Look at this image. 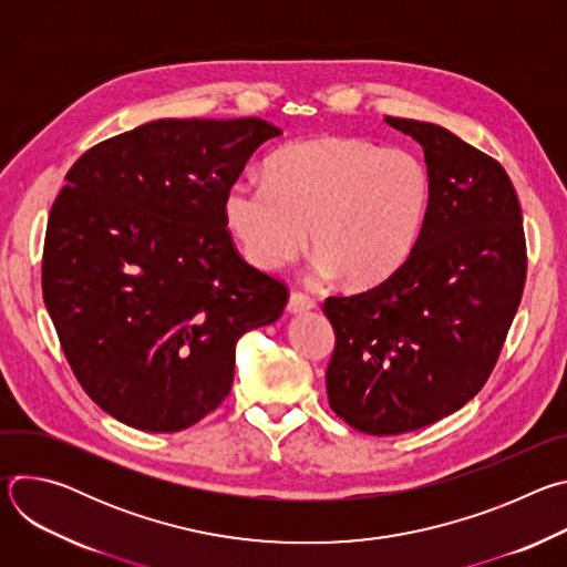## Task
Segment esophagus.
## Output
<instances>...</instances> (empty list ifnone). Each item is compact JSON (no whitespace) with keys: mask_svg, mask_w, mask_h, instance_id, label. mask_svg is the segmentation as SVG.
Returning <instances> with one entry per match:
<instances>
[{"mask_svg":"<svg viewBox=\"0 0 567 567\" xmlns=\"http://www.w3.org/2000/svg\"><path fill=\"white\" fill-rule=\"evenodd\" d=\"M316 307V300L302 291H291L289 293V302H287V309L291 313H302V311H309Z\"/></svg>","mask_w":567,"mask_h":567,"instance_id":"1","label":"esophagus"}]
</instances>
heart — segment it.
Returning a JSON list of instances; mask_svg holds the SVG:
<instances>
[{
    "label": "heart",
    "instance_id": "heart-1",
    "mask_svg": "<svg viewBox=\"0 0 567 567\" xmlns=\"http://www.w3.org/2000/svg\"><path fill=\"white\" fill-rule=\"evenodd\" d=\"M433 179L406 147L361 136H328L280 147L267 177L239 179L226 219L245 256L280 269L309 241L322 274L372 287L413 254L431 210Z\"/></svg>",
    "mask_w": 567,
    "mask_h": 567
}]
</instances>
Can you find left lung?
Here are the masks:
<instances>
[{
	"mask_svg": "<svg viewBox=\"0 0 567 567\" xmlns=\"http://www.w3.org/2000/svg\"><path fill=\"white\" fill-rule=\"evenodd\" d=\"M385 123L424 147L429 217L392 276L322 305L337 334L330 409L368 435L417 431L471 401L498 363L527 278L523 213L498 161L440 125Z\"/></svg>",
	"mask_w": 567,
	"mask_h": 567,
	"instance_id": "8db88e82",
	"label": "left lung"
}]
</instances>
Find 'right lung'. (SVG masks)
Returning <instances> with one entry per match:
<instances>
[{
  "mask_svg": "<svg viewBox=\"0 0 567 567\" xmlns=\"http://www.w3.org/2000/svg\"><path fill=\"white\" fill-rule=\"evenodd\" d=\"M282 132L262 118H161L80 156L44 235L42 296L64 359L118 422L184 431L226 399L235 343L289 289L251 267L226 195Z\"/></svg>",
  "mask_w": 567,
  "mask_h": 567,
  "instance_id": "obj_1",
  "label": "right lung"
}]
</instances>
